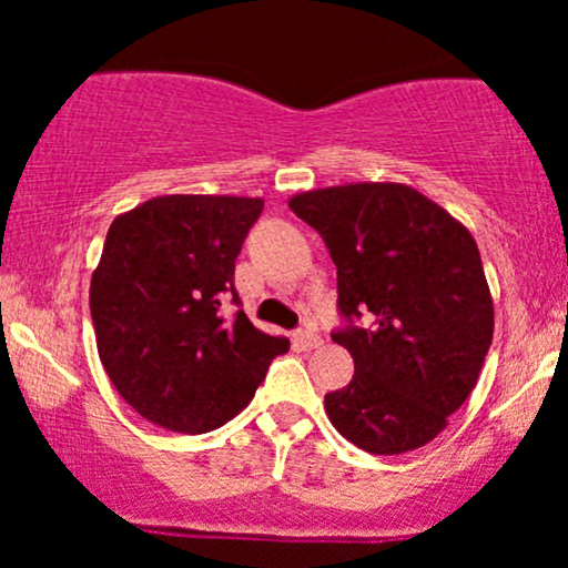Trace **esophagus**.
I'll return each instance as SVG.
<instances>
[{
    "label": "esophagus",
    "instance_id": "esophagus-1",
    "mask_svg": "<svg viewBox=\"0 0 568 568\" xmlns=\"http://www.w3.org/2000/svg\"><path fill=\"white\" fill-rule=\"evenodd\" d=\"M293 347L304 352L317 349L321 347V336H317L315 331H296V334H293Z\"/></svg>",
    "mask_w": 568,
    "mask_h": 568
}]
</instances>
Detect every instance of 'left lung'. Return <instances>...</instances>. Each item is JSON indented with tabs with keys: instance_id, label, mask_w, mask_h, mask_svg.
<instances>
[{
	"instance_id": "left-lung-1",
	"label": "left lung",
	"mask_w": 568,
	"mask_h": 568,
	"mask_svg": "<svg viewBox=\"0 0 568 568\" xmlns=\"http://www.w3.org/2000/svg\"><path fill=\"white\" fill-rule=\"evenodd\" d=\"M288 205L321 232L349 321L334 342L355 374L325 395L331 425L368 454L427 446L475 389L491 347L494 302L470 230L393 181L310 189Z\"/></svg>"
}]
</instances>
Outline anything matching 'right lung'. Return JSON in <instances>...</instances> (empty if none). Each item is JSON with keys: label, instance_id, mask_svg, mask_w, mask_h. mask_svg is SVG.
<instances>
[{"label": "right lung", "instance_id": "add662e5", "mask_svg": "<svg viewBox=\"0 0 568 568\" xmlns=\"http://www.w3.org/2000/svg\"><path fill=\"white\" fill-rule=\"evenodd\" d=\"M262 197L162 194L112 221L90 280L98 357L116 393L171 433H211L256 395L288 338L221 304L237 302L234 258Z\"/></svg>", "mask_w": 568, "mask_h": 568}]
</instances>
